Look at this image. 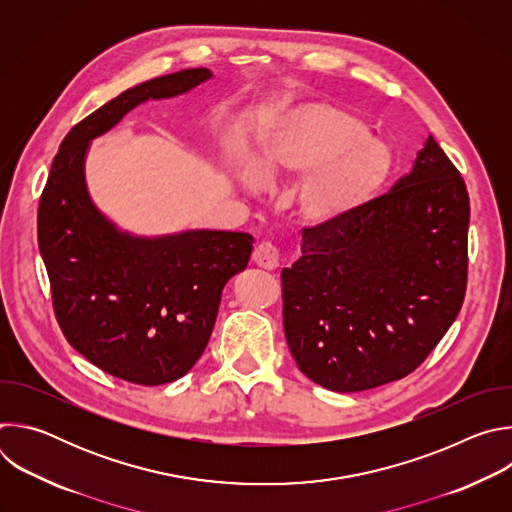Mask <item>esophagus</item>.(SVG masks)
Instances as JSON below:
<instances>
[{"label":"esophagus","instance_id":"34e87169","mask_svg":"<svg viewBox=\"0 0 512 512\" xmlns=\"http://www.w3.org/2000/svg\"><path fill=\"white\" fill-rule=\"evenodd\" d=\"M253 261H255V265L261 267V269H267V271L277 269V267H279V249H277L273 243L263 241V243H259V245L255 247V251H253Z\"/></svg>","mask_w":512,"mask_h":512}]
</instances>
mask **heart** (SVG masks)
I'll return each mask as SVG.
<instances>
[{"instance_id": "heart-1", "label": "heart", "mask_w": 512, "mask_h": 512, "mask_svg": "<svg viewBox=\"0 0 512 512\" xmlns=\"http://www.w3.org/2000/svg\"><path fill=\"white\" fill-rule=\"evenodd\" d=\"M391 168V154L371 139L369 123L330 103L285 111L251 158L253 174L263 180L306 176L294 202L312 227L354 216L375 198Z\"/></svg>"}]
</instances>
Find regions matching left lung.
Listing matches in <instances>:
<instances>
[{
  "instance_id": "left-lung-1",
  "label": "left lung",
  "mask_w": 512,
  "mask_h": 512,
  "mask_svg": "<svg viewBox=\"0 0 512 512\" xmlns=\"http://www.w3.org/2000/svg\"><path fill=\"white\" fill-rule=\"evenodd\" d=\"M468 223L464 178L429 135L387 194L342 223L304 227V255L281 271L300 371L338 393L413 373L464 304Z\"/></svg>"
}]
</instances>
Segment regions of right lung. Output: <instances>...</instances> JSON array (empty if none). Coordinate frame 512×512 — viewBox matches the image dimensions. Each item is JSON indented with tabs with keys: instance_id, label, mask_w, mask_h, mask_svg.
<instances>
[{
	"instance_id": "obj_1",
	"label": "right lung",
	"mask_w": 512,
	"mask_h": 512,
	"mask_svg": "<svg viewBox=\"0 0 512 512\" xmlns=\"http://www.w3.org/2000/svg\"><path fill=\"white\" fill-rule=\"evenodd\" d=\"M206 79V68L156 77L79 121L60 143L38 204V247L64 338L103 373L143 387L172 383L194 367L225 283L249 263L253 237L121 235L89 200L83 162L89 141L135 105L186 93Z\"/></svg>"
}]
</instances>
